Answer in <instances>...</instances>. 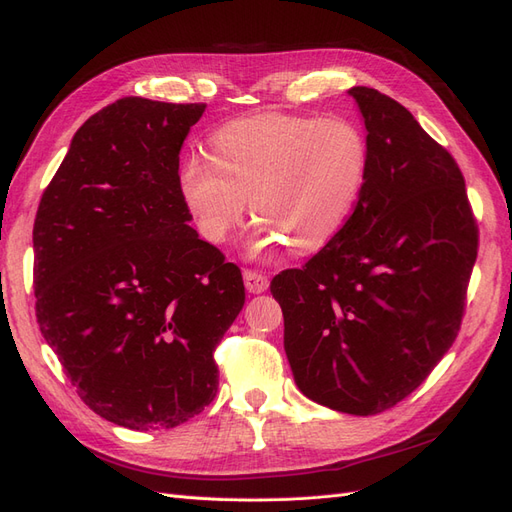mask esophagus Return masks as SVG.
Masks as SVG:
<instances>
[{"label": "esophagus", "instance_id": "1", "mask_svg": "<svg viewBox=\"0 0 512 512\" xmlns=\"http://www.w3.org/2000/svg\"><path fill=\"white\" fill-rule=\"evenodd\" d=\"M243 282H245V288L250 290L252 294H260V292H265L269 288L267 275H262V273L252 271V269L243 271Z\"/></svg>", "mask_w": 512, "mask_h": 512}]
</instances>
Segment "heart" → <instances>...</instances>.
I'll list each match as a JSON object with an SVG mask.
<instances>
[{
  "instance_id": "obj_1",
  "label": "heart",
  "mask_w": 512,
  "mask_h": 512,
  "mask_svg": "<svg viewBox=\"0 0 512 512\" xmlns=\"http://www.w3.org/2000/svg\"><path fill=\"white\" fill-rule=\"evenodd\" d=\"M211 158L188 156L179 194L196 228L222 245L243 222L252 198L260 222L247 243L265 256L286 243L307 254L344 228L367 175V141L344 117L260 113L228 121L209 138Z\"/></svg>"
}]
</instances>
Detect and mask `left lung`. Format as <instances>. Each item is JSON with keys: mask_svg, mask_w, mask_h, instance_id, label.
Instances as JSON below:
<instances>
[{"mask_svg": "<svg viewBox=\"0 0 512 512\" xmlns=\"http://www.w3.org/2000/svg\"><path fill=\"white\" fill-rule=\"evenodd\" d=\"M367 175L337 237L273 277L299 391L354 416L393 408L453 346L478 228L451 153L408 108L352 87Z\"/></svg>", "mask_w": 512, "mask_h": 512, "instance_id": "1", "label": "left lung"}]
</instances>
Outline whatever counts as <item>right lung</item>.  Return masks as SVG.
I'll list each match as a JSON object with an SVG mask.
<instances>
[{"label": "right lung", "mask_w": 512, "mask_h": 512, "mask_svg": "<svg viewBox=\"0 0 512 512\" xmlns=\"http://www.w3.org/2000/svg\"><path fill=\"white\" fill-rule=\"evenodd\" d=\"M205 104L121 98L76 130L34 222L36 316L85 404L170 429L218 393L213 350L245 303L237 265L198 237L179 151Z\"/></svg>", "instance_id": "add662e5"}]
</instances>
